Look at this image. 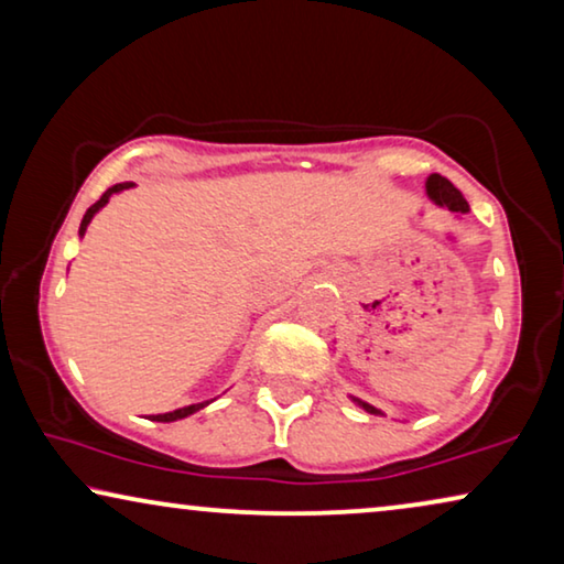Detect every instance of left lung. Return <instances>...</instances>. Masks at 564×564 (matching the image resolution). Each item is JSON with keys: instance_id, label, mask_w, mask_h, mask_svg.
Wrapping results in <instances>:
<instances>
[{"instance_id": "8db88e82", "label": "left lung", "mask_w": 564, "mask_h": 564, "mask_svg": "<svg viewBox=\"0 0 564 564\" xmlns=\"http://www.w3.org/2000/svg\"><path fill=\"white\" fill-rule=\"evenodd\" d=\"M426 194H430L437 204L449 206L452 212H463V214L467 212V202L463 199V194H459L457 188L452 186L447 178L440 176V173H432V176L426 178ZM352 401L358 403V406H362L365 411H368V414H380V411L376 406H370V403H365L360 399H352Z\"/></svg>"}]
</instances>
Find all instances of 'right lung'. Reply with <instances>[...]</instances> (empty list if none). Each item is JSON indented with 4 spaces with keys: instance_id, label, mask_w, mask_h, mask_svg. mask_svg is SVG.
Returning <instances> with one entry per match:
<instances>
[{
    "instance_id": "add662e5",
    "label": "right lung",
    "mask_w": 564,
    "mask_h": 564,
    "mask_svg": "<svg viewBox=\"0 0 564 564\" xmlns=\"http://www.w3.org/2000/svg\"><path fill=\"white\" fill-rule=\"evenodd\" d=\"M132 184H117V186H112L109 188V192H105V196H101V199L97 202V204H91L89 209H86V214H84V219H82V229H78V232H86V225H89L91 221V217L94 214H97L101 206H105L107 202H109V196L112 194H117V192H124V188H130ZM206 403H194V406H184V409H176V411H169V414H158V416H153V422H176V419H184V416H188V414H194V411H199V409H204Z\"/></svg>"
}]
</instances>
